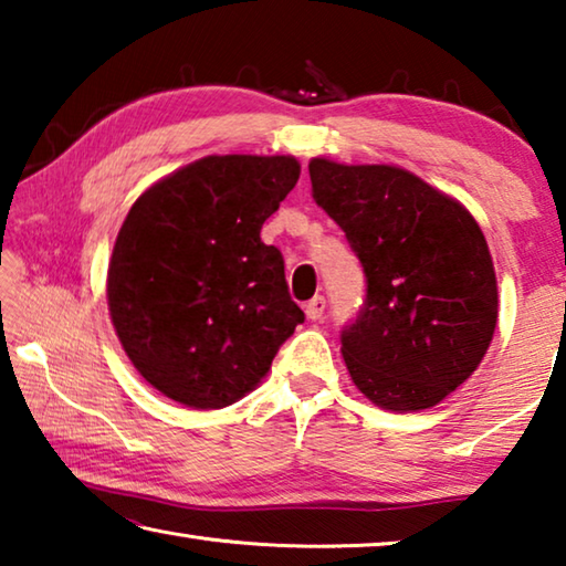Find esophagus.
Listing matches in <instances>:
<instances>
[{
  "mask_svg": "<svg viewBox=\"0 0 566 566\" xmlns=\"http://www.w3.org/2000/svg\"><path fill=\"white\" fill-rule=\"evenodd\" d=\"M324 306H327V302H324V296H314V300L306 302V306H304V312H306V319H312V322L322 319V314H324Z\"/></svg>",
  "mask_w": 566,
  "mask_h": 566,
  "instance_id": "34e87169",
  "label": "esophagus"
}]
</instances>
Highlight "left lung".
Wrapping results in <instances>:
<instances>
[{"mask_svg": "<svg viewBox=\"0 0 566 566\" xmlns=\"http://www.w3.org/2000/svg\"><path fill=\"white\" fill-rule=\"evenodd\" d=\"M310 177L367 274L359 317L342 332L352 381L371 405L399 415L439 405L474 375L500 314L476 219L395 165L314 157Z\"/></svg>", "mask_w": 566, "mask_h": 566, "instance_id": "left-lung-1", "label": "left lung"}]
</instances>
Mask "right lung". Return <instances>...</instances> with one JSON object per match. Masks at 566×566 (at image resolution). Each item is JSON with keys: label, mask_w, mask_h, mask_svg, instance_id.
<instances>
[{"label": "right lung", "mask_w": 566, "mask_h": 566, "mask_svg": "<svg viewBox=\"0 0 566 566\" xmlns=\"http://www.w3.org/2000/svg\"><path fill=\"white\" fill-rule=\"evenodd\" d=\"M292 155H209L139 195L112 249L107 302L134 369L191 409L266 377L304 312L262 224L300 179Z\"/></svg>", "instance_id": "1"}]
</instances>
